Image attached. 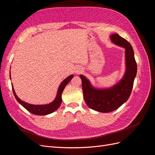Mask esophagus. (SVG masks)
Instances as JSON below:
<instances>
[{
	"label": "esophagus",
	"instance_id": "1",
	"mask_svg": "<svg viewBox=\"0 0 155 155\" xmlns=\"http://www.w3.org/2000/svg\"><path fill=\"white\" fill-rule=\"evenodd\" d=\"M77 72H78V73H79V72H81V71H80V70H78V71Z\"/></svg>",
	"mask_w": 155,
	"mask_h": 155
}]
</instances>
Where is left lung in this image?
I'll use <instances>...</instances> for the list:
<instances>
[{
  "label": "left lung",
  "mask_w": 155,
  "mask_h": 155,
  "mask_svg": "<svg viewBox=\"0 0 155 155\" xmlns=\"http://www.w3.org/2000/svg\"><path fill=\"white\" fill-rule=\"evenodd\" d=\"M110 38L112 43L125 49L126 70L121 80L111 88L97 89L92 86L85 76H79L82 81L84 100L87 105L91 109L101 112L114 111L127 101L137 72V64L132 46L117 34L111 35Z\"/></svg>",
  "instance_id": "left-lung-1"
}]
</instances>
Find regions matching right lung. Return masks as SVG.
<instances>
[{
  "instance_id": "right-lung-1",
  "label": "right lung",
  "mask_w": 155,
  "mask_h": 155,
  "mask_svg": "<svg viewBox=\"0 0 155 155\" xmlns=\"http://www.w3.org/2000/svg\"><path fill=\"white\" fill-rule=\"evenodd\" d=\"M73 77H74L73 75H70V76L67 78L61 83L60 84L55 99L52 102L50 103V104L47 105H31V104H27V103L22 101L17 97V96L16 95V94L15 92V91H14L13 87H12V90L13 92V94L15 96V97L16 98L17 101L22 106L24 107L27 110H28L33 114L45 116L46 114L52 113V112L55 111L59 107V106L61 105V104L62 102V97H61L62 92L64 90V87H66V85L70 81V80L73 78Z\"/></svg>"
}]
</instances>
